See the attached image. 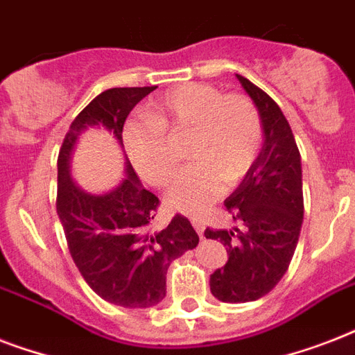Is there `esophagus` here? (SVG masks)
Here are the masks:
<instances>
[{"mask_svg": "<svg viewBox=\"0 0 355 355\" xmlns=\"http://www.w3.org/2000/svg\"><path fill=\"white\" fill-rule=\"evenodd\" d=\"M191 225H193V228L197 230V234H199V237L202 239V236H205V221L202 219H191Z\"/></svg>", "mask_w": 355, "mask_h": 355, "instance_id": "34e87169", "label": "esophagus"}]
</instances>
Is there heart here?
Segmentation results:
<instances>
[{"mask_svg":"<svg viewBox=\"0 0 355 355\" xmlns=\"http://www.w3.org/2000/svg\"><path fill=\"white\" fill-rule=\"evenodd\" d=\"M147 116L128 123L123 138L134 167L156 186L166 184L175 169L164 132L193 130L188 149L193 164L175 175L164 195L173 210L202 214L221 197L225 184L236 186L258 158L261 119L247 97L189 83L156 99Z\"/></svg>","mask_w":355,"mask_h":355,"instance_id":"heart-1","label":"heart"}]
</instances>
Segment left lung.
Segmentation results:
<instances>
[{
	"label": "left lung",
	"mask_w": 355,
	"mask_h": 355,
	"mask_svg": "<svg viewBox=\"0 0 355 355\" xmlns=\"http://www.w3.org/2000/svg\"><path fill=\"white\" fill-rule=\"evenodd\" d=\"M258 108L263 145L258 158L225 206L243 230H210L206 239L227 247L225 267L210 276L211 295L221 302H252L286 275L304 219L302 162L280 107L250 80L236 75Z\"/></svg>",
	"instance_id": "8db88e82"
}]
</instances>
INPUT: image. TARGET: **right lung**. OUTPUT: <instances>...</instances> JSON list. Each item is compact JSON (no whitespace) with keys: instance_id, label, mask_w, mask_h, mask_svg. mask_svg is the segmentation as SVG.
Instances as JSON below:
<instances>
[{"instance_id":"1","label":"right lung","mask_w":355,"mask_h":355,"mask_svg":"<svg viewBox=\"0 0 355 355\" xmlns=\"http://www.w3.org/2000/svg\"><path fill=\"white\" fill-rule=\"evenodd\" d=\"M156 86L101 92L73 119L58 153L57 214L71 258L94 291L123 308H153L166 297L173 259L197 247L199 236L184 216L153 232L158 197L145 189L125 155V178L112 189L92 193L71 178V158L88 128H105L123 149L128 114ZM125 153V150H123Z\"/></svg>"}]
</instances>
